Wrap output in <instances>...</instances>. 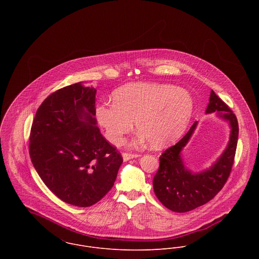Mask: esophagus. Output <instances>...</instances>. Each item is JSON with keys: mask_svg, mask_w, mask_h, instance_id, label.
I'll return each instance as SVG.
<instances>
[{"mask_svg": "<svg viewBox=\"0 0 259 259\" xmlns=\"http://www.w3.org/2000/svg\"><path fill=\"white\" fill-rule=\"evenodd\" d=\"M139 156H140L139 153H132V152H123V153H122L123 160H128V159H131V158L139 157Z\"/></svg>", "mask_w": 259, "mask_h": 259, "instance_id": "1", "label": "esophagus"}]
</instances>
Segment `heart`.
Masks as SVG:
<instances>
[{
    "mask_svg": "<svg viewBox=\"0 0 259 259\" xmlns=\"http://www.w3.org/2000/svg\"><path fill=\"white\" fill-rule=\"evenodd\" d=\"M111 99L112 103H99L95 115L114 146L122 144L134 120L150 146H166L184 134L193 111L191 95L167 83H128L115 90Z\"/></svg>",
    "mask_w": 259,
    "mask_h": 259,
    "instance_id": "obj_1",
    "label": "heart"
}]
</instances>
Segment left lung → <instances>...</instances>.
<instances>
[{"instance_id": "1", "label": "left lung", "mask_w": 259, "mask_h": 259, "mask_svg": "<svg viewBox=\"0 0 259 259\" xmlns=\"http://www.w3.org/2000/svg\"><path fill=\"white\" fill-rule=\"evenodd\" d=\"M214 111H220V115L230 122L231 135L228 147L213 166L195 175L184 166L180 154L196 121L179 143L166 148L159 156V167L152 182L153 190L157 199L172 211L187 212L205 204L222 190L230 176L237 147L238 121L230 108L211 91L206 112Z\"/></svg>"}]
</instances>
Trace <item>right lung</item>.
<instances>
[{
  "mask_svg": "<svg viewBox=\"0 0 259 259\" xmlns=\"http://www.w3.org/2000/svg\"><path fill=\"white\" fill-rule=\"evenodd\" d=\"M97 91L80 82L51 94L38 107L29 152L37 175L61 200L78 207L100 201L123 159L96 125Z\"/></svg>",
  "mask_w": 259,
  "mask_h": 259,
  "instance_id": "right-lung-1",
  "label": "right lung"
}]
</instances>
